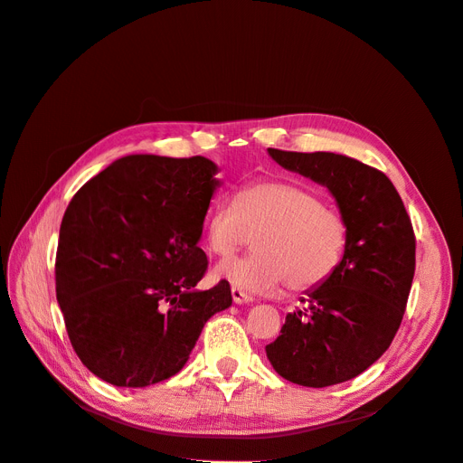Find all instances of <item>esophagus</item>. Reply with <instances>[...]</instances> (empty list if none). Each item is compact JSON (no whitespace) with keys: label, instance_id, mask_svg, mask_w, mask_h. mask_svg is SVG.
I'll return each instance as SVG.
<instances>
[{"label":"esophagus","instance_id":"1","mask_svg":"<svg viewBox=\"0 0 463 463\" xmlns=\"http://www.w3.org/2000/svg\"><path fill=\"white\" fill-rule=\"evenodd\" d=\"M232 298H233V303H237V305H240V303H250V301H253V298H250L249 296V293H245L243 289H240V288H232Z\"/></svg>","mask_w":463,"mask_h":463}]
</instances>
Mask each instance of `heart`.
<instances>
[{
	"label": "heart",
	"instance_id": "obj_1",
	"mask_svg": "<svg viewBox=\"0 0 463 463\" xmlns=\"http://www.w3.org/2000/svg\"><path fill=\"white\" fill-rule=\"evenodd\" d=\"M257 235V253L222 264L218 276L250 293L313 289L338 270L347 223L313 191L286 181H259L235 199L218 201L204 222L208 250L226 260Z\"/></svg>",
	"mask_w": 463,
	"mask_h": 463
}]
</instances>
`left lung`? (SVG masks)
I'll list each match as a JSON object with an SVG mask.
<instances>
[{
  "label": "left lung",
  "mask_w": 463,
  "mask_h": 463,
  "mask_svg": "<svg viewBox=\"0 0 463 463\" xmlns=\"http://www.w3.org/2000/svg\"><path fill=\"white\" fill-rule=\"evenodd\" d=\"M269 154L332 193L347 223V245L338 270L286 317L266 357L293 384L345 383L386 352L402 325L415 274L411 220L376 167L334 152Z\"/></svg>",
  "instance_id": "8db88e82"
}]
</instances>
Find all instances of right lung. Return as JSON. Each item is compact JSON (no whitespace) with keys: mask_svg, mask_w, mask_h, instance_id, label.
Instances as JSON below:
<instances>
[{"mask_svg":"<svg viewBox=\"0 0 463 463\" xmlns=\"http://www.w3.org/2000/svg\"><path fill=\"white\" fill-rule=\"evenodd\" d=\"M218 165L203 156L133 154L69 203L55 296L75 354L102 381L145 388L184 369L206 320L228 309L226 279L197 289L199 247Z\"/></svg>","mask_w":463,"mask_h":463,"instance_id":"1","label":"right lung"}]
</instances>
